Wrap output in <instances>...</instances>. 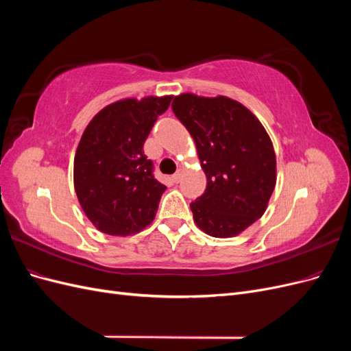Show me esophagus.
<instances>
[{
  "label": "esophagus",
  "instance_id": "1",
  "mask_svg": "<svg viewBox=\"0 0 351 351\" xmlns=\"http://www.w3.org/2000/svg\"><path fill=\"white\" fill-rule=\"evenodd\" d=\"M182 176H183V169H177V171L174 173V176H173V180L176 183H178L180 180H182Z\"/></svg>",
  "mask_w": 351,
  "mask_h": 351
}]
</instances>
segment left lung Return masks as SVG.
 Wrapping results in <instances>:
<instances>
[{"label": "left lung", "mask_w": 351, "mask_h": 351, "mask_svg": "<svg viewBox=\"0 0 351 351\" xmlns=\"http://www.w3.org/2000/svg\"><path fill=\"white\" fill-rule=\"evenodd\" d=\"M171 108L192 134L206 190L190 204L196 226L212 237H232L267 210L277 159L267 130L244 105L226 97L183 93Z\"/></svg>", "instance_id": "obj_1"}]
</instances>
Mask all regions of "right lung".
Listing matches in <instances>:
<instances>
[{"label": "right lung", "mask_w": 351, "mask_h": 351, "mask_svg": "<svg viewBox=\"0 0 351 351\" xmlns=\"http://www.w3.org/2000/svg\"><path fill=\"white\" fill-rule=\"evenodd\" d=\"M173 97L123 99L101 110L84 130L74 156V190L92 224L110 236L149 226L165 186L143 152L158 115Z\"/></svg>", "instance_id": "add662e5"}]
</instances>
